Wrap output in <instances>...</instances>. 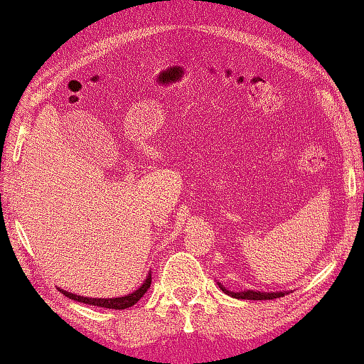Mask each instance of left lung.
I'll list each match as a JSON object with an SVG mask.
<instances>
[{"instance_id": "left-lung-1", "label": "left lung", "mask_w": 364, "mask_h": 364, "mask_svg": "<svg viewBox=\"0 0 364 364\" xmlns=\"http://www.w3.org/2000/svg\"><path fill=\"white\" fill-rule=\"evenodd\" d=\"M219 289L224 291V294L230 295L233 298H238V300H274V298H281L286 295V291H257V290H243V291H230L227 290L224 286H220L218 282Z\"/></svg>"}]
</instances>
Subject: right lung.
Listing matches in <instances>:
<instances>
[{
    "label": "right lung",
    "mask_w": 364,
    "mask_h": 364,
    "mask_svg": "<svg viewBox=\"0 0 364 364\" xmlns=\"http://www.w3.org/2000/svg\"><path fill=\"white\" fill-rule=\"evenodd\" d=\"M151 286V274L148 273L146 279L144 281V284L137 289L134 290L132 294L124 295V296H118V298H90V296H80L75 294H70V291H66L60 289L61 294L64 296L70 298V300L78 301V303H85V304H91V306H101V308H107V309H126L131 308L135 303H137L141 296L146 294V290Z\"/></svg>",
    "instance_id": "add662e5"
}]
</instances>
